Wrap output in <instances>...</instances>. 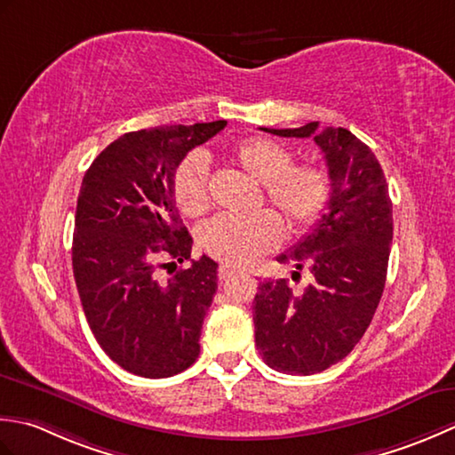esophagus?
<instances>
[{"label":"esophagus","mask_w":455,"mask_h":455,"mask_svg":"<svg viewBox=\"0 0 455 455\" xmlns=\"http://www.w3.org/2000/svg\"><path fill=\"white\" fill-rule=\"evenodd\" d=\"M237 273H239V268L231 267V265H221V267L218 268V276H220V281H228V279H231V276L237 275Z\"/></svg>","instance_id":"obj_1"}]
</instances>
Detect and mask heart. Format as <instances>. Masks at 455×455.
Instances as JSON below:
<instances>
[{
  "instance_id": "1",
  "label": "heart",
  "mask_w": 455,
  "mask_h": 455,
  "mask_svg": "<svg viewBox=\"0 0 455 455\" xmlns=\"http://www.w3.org/2000/svg\"><path fill=\"white\" fill-rule=\"evenodd\" d=\"M231 159L253 180L263 184L267 200L283 212L294 229L312 226L330 200V174L320 164H292L284 145L265 137H251L231 147ZM208 161L194 151L174 171L172 194L184 216L200 218L210 210ZM284 237L283 220L271 210L235 218L220 216L202 228L200 243L206 253L228 265H251L273 251Z\"/></svg>"
}]
</instances>
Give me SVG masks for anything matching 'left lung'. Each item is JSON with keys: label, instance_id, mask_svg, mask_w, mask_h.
<instances>
[{"label": "left lung", "instance_id": "8db88e82", "mask_svg": "<svg viewBox=\"0 0 455 455\" xmlns=\"http://www.w3.org/2000/svg\"><path fill=\"white\" fill-rule=\"evenodd\" d=\"M312 137L331 182L328 208L292 251L294 276L308 267L310 284L294 292L286 279L263 281L253 300L255 346L268 367L312 375L344 359L363 338L381 300L393 241V204L385 172L369 147L344 127L267 129Z\"/></svg>", "mask_w": 455, "mask_h": 455}]
</instances>
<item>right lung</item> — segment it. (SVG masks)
<instances>
[{"label": "right lung", "mask_w": 455, "mask_h": 455, "mask_svg": "<svg viewBox=\"0 0 455 455\" xmlns=\"http://www.w3.org/2000/svg\"><path fill=\"white\" fill-rule=\"evenodd\" d=\"M226 125L220 119L125 133L96 156L82 180L74 281L100 347L133 375L172 377L200 354L218 263L190 257L192 237L176 208L172 179L187 153ZM184 260L191 267L177 272L175 263ZM164 267L177 273L163 280Z\"/></svg>", "instance_id": "add662e5"}]
</instances>
